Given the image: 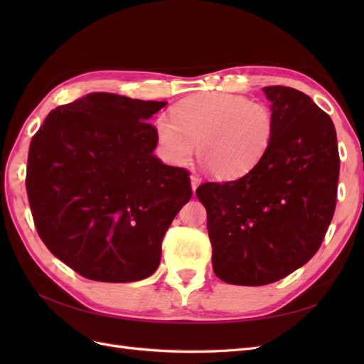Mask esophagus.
Instances as JSON below:
<instances>
[{"mask_svg": "<svg viewBox=\"0 0 364 364\" xmlns=\"http://www.w3.org/2000/svg\"><path fill=\"white\" fill-rule=\"evenodd\" d=\"M191 188H193V191L196 193V190H197V186H199V183H200V178L197 174H191Z\"/></svg>", "mask_w": 364, "mask_h": 364, "instance_id": "esophagus-1", "label": "esophagus"}]
</instances>
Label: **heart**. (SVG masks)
<instances>
[{"instance_id": "obj_1", "label": "heart", "mask_w": 364, "mask_h": 364, "mask_svg": "<svg viewBox=\"0 0 364 364\" xmlns=\"http://www.w3.org/2000/svg\"><path fill=\"white\" fill-rule=\"evenodd\" d=\"M156 132L164 156L173 165L188 164L199 144V156L215 178L234 181L267 155L277 117L269 105L243 95L199 94L176 105L171 119L158 118Z\"/></svg>"}]
</instances>
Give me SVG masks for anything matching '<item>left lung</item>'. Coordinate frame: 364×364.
Masks as SVG:
<instances>
[{
  "label": "left lung",
  "instance_id": "1",
  "mask_svg": "<svg viewBox=\"0 0 364 364\" xmlns=\"http://www.w3.org/2000/svg\"><path fill=\"white\" fill-rule=\"evenodd\" d=\"M277 134L243 178L196 190L208 214L213 269L234 285H266L313 258L331 223L340 170L333 119L306 94L266 86Z\"/></svg>",
  "mask_w": 364,
  "mask_h": 364
}]
</instances>
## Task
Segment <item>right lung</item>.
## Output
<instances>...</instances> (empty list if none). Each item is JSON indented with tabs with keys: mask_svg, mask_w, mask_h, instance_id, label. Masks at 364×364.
Returning <instances> with one entry per match:
<instances>
[{
	"mask_svg": "<svg viewBox=\"0 0 364 364\" xmlns=\"http://www.w3.org/2000/svg\"><path fill=\"white\" fill-rule=\"evenodd\" d=\"M165 102L94 92L58 106L31 138L26 188L33 222L54 257L83 278H149L190 173L153 155L147 119Z\"/></svg>",
	"mask_w": 364,
	"mask_h": 364,
	"instance_id": "add662e5",
	"label": "right lung"
}]
</instances>
